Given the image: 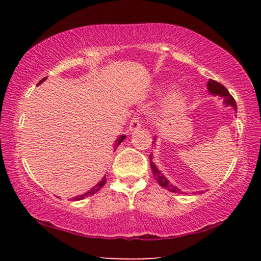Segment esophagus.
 Segmentation results:
<instances>
[{
    "label": "esophagus",
    "mask_w": 261,
    "mask_h": 261,
    "mask_svg": "<svg viewBox=\"0 0 261 261\" xmlns=\"http://www.w3.org/2000/svg\"><path fill=\"white\" fill-rule=\"evenodd\" d=\"M139 127H141L140 118H139L138 116H135V117L131 120V122H130L129 130H130V131H136V130H138Z\"/></svg>",
    "instance_id": "esophagus-1"
}]
</instances>
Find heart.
<instances>
[{
	"instance_id": "b5f03b06",
	"label": "heart",
	"mask_w": 261,
	"mask_h": 261,
	"mask_svg": "<svg viewBox=\"0 0 261 261\" xmlns=\"http://www.w3.org/2000/svg\"><path fill=\"white\" fill-rule=\"evenodd\" d=\"M185 101H187V96H185L183 93H175L168 99L166 109L168 112H174V110H177L182 107V106L185 103Z\"/></svg>"
}]
</instances>
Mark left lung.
<instances>
[{
	"label": "left lung",
	"instance_id": "left-lung-1",
	"mask_svg": "<svg viewBox=\"0 0 261 261\" xmlns=\"http://www.w3.org/2000/svg\"><path fill=\"white\" fill-rule=\"evenodd\" d=\"M207 86H208V91L211 92L212 94L223 96V98H226V100H224V101H226L227 105H231L232 107H233V109H235V110L237 109L235 99L232 98V95L229 93L227 88L224 87L222 84H220L218 82L213 81V79H211V81L208 82V84H207ZM149 161H151V169L153 171V175H154V177H155V179L158 180V183L160 184L162 188L167 189L168 191L174 192V193H179L180 192L179 189L174 187L173 184H169V182H168V179L161 174V171L159 170L155 166H154V163L152 162V155H151V154H149Z\"/></svg>",
	"mask_w": 261,
	"mask_h": 261
}]
</instances>
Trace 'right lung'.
I'll list each match as a JSON object with an SVG mask.
<instances>
[{"label": "right lung", "mask_w": 261, "mask_h": 261, "mask_svg": "<svg viewBox=\"0 0 261 261\" xmlns=\"http://www.w3.org/2000/svg\"><path fill=\"white\" fill-rule=\"evenodd\" d=\"M46 78H47V77H45V78H43V79H41V81L39 82V84H41L43 81H45ZM124 138H125V136H122V137H120V139L117 140V145H120V144L122 143V141L124 140ZM106 180H107V179H106V176H105V177H103L102 179H101L100 182H99L98 184H96L94 188H92V189L90 190V191L86 192V193H84V194H81V196H77V197H74L73 199H74V200H82V199H84V198H85V197H90V196H92V194L96 193V192H98L99 190H100L101 188H102L103 185L106 184Z\"/></svg>", "instance_id": "right-lung-1"}]
</instances>
